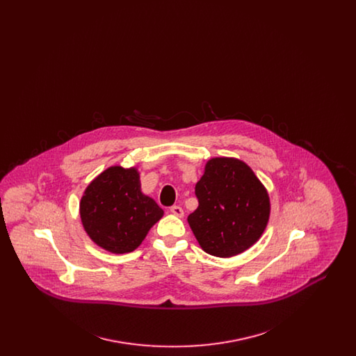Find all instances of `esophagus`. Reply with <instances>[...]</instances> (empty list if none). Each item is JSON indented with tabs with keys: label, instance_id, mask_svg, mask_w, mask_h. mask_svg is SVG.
Instances as JSON below:
<instances>
[{
	"label": "esophagus",
	"instance_id": "1",
	"mask_svg": "<svg viewBox=\"0 0 356 356\" xmlns=\"http://www.w3.org/2000/svg\"><path fill=\"white\" fill-rule=\"evenodd\" d=\"M170 212H172L175 216H177V218H183V216H184V211H183V208L179 207V205L170 207Z\"/></svg>",
	"mask_w": 356,
	"mask_h": 356
}]
</instances>
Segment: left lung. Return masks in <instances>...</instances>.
Wrapping results in <instances>:
<instances>
[{
    "mask_svg": "<svg viewBox=\"0 0 356 356\" xmlns=\"http://www.w3.org/2000/svg\"><path fill=\"white\" fill-rule=\"evenodd\" d=\"M199 207L189 227L207 254L232 257L263 235L271 212L270 196L254 170L234 157H213L195 186Z\"/></svg>",
    "mask_w": 356,
    "mask_h": 356,
    "instance_id": "1",
    "label": "left lung"
}]
</instances>
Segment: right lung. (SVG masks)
Returning a JSON list of instances; mask_svg holds the SVG:
<instances>
[{
	"instance_id": "add662e5",
	"label": "right lung",
	"mask_w": 356,
	"mask_h": 356,
	"mask_svg": "<svg viewBox=\"0 0 356 356\" xmlns=\"http://www.w3.org/2000/svg\"><path fill=\"white\" fill-rule=\"evenodd\" d=\"M164 211L141 192L140 173L113 165L86 186L80 202L85 232L112 254H128L143 243Z\"/></svg>"
}]
</instances>
